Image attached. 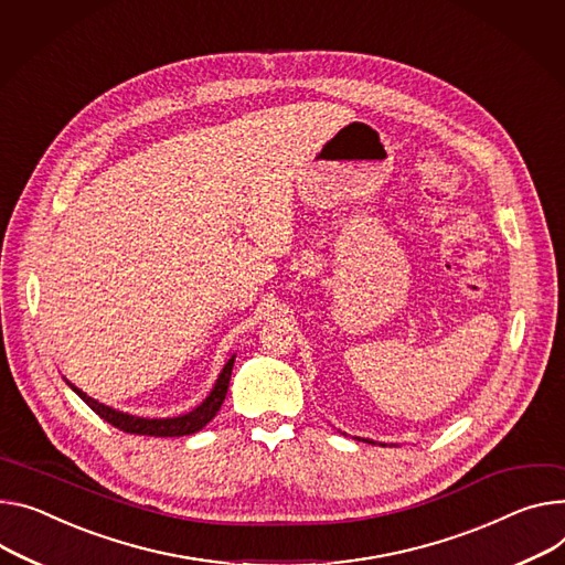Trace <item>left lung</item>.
I'll use <instances>...</instances> for the list:
<instances>
[{
  "label": "left lung",
  "mask_w": 565,
  "mask_h": 565,
  "mask_svg": "<svg viewBox=\"0 0 565 565\" xmlns=\"http://www.w3.org/2000/svg\"><path fill=\"white\" fill-rule=\"evenodd\" d=\"M364 441H369V439H364ZM369 444H373V441H369ZM384 446V444H382Z\"/></svg>",
  "instance_id": "obj_1"
}]
</instances>
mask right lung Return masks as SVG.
<instances>
[{
  "label": "right lung",
  "instance_id": "right-lung-1",
  "mask_svg": "<svg viewBox=\"0 0 565 565\" xmlns=\"http://www.w3.org/2000/svg\"><path fill=\"white\" fill-rule=\"evenodd\" d=\"M233 364H235V355L226 362L220 377H216L210 396L196 409H192L183 416H173V418H140V416L124 414V412H117L113 407H106V405L93 401L90 396H85L81 388H76L74 384H70V382L67 384L74 388V394L78 398H83V403L88 405L95 414H99L106 423H110L113 427H117L121 431L145 434V437H185V434H194V431L203 429L216 416V412H220V407L226 398V392H228V384H231Z\"/></svg>",
  "mask_w": 565,
  "mask_h": 565
}]
</instances>
